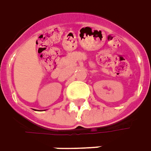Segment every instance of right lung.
I'll return each instance as SVG.
<instances>
[{
    "label": "right lung",
    "instance_id": "1",
    "mask_svg": "<svg viewBox=\"0 0 151 151\" xmlns=\"http://www.w3.org/2000/svg\"><path fill=\"white\" fill-rule=\"evenodd\" d=\"M32 110H34V111H39V110H36V109H32Z\"/></svg>",
    "mask_w": 151,
    "mask_h": 151
}]
</instances>
